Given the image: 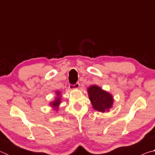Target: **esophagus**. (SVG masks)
<instances>
[{"instance_id": "obj_1", "label": "esophagus", "mask_w": 155, "mask_h": 155, "mask_svg": "<svg viewBox=\"0 0 155 155\" xmlns=\"http://www.w3.org/2000/svg\"><path fill=\"white\" fill-rule=\"evenodd\" d=\"M80 87V84L78 83H77L76 84H74V85H69V87L70 90H75V89H78Z\"/></svg>"}]
</instances>
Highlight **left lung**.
Segmentation results:
<instances>
[{
	"label": "left lung",
	"mask_w": 155,
	"mask_h": 155,
	"mask_svg": "<svg viewBox=\"0 0 155 155\" xmlns=\"http://www.w3.org/2000/svg\"><path fill=\"white\" fill-rule=\"evenodd\" d=\"M88 96L93 108L100 112L109 111L114 103L111 94L102 90L98 86L93 85L87 89Z\"/></svg>",
	"instance_id": "8db88e82"
}]
</instances>
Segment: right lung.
Here are the masks:
<instances>
[{"instance_id":"1","label":"right lung","mask_w":155,"mask_h":155,"mask_svg":"<svg viewBox=\"0 0 155 155\" xmlns=\"http://www.w3.org/2000/svg\"><path fill=\"white\" fill-rule=\"evenodd\" d=\"M56 94H57V97L53 102H52V103H50V104H51V107H53L54 109L57 110L59 109V106L60 103H61V97H60L59 91H56Z\"/></svg>"}]
</instances>
